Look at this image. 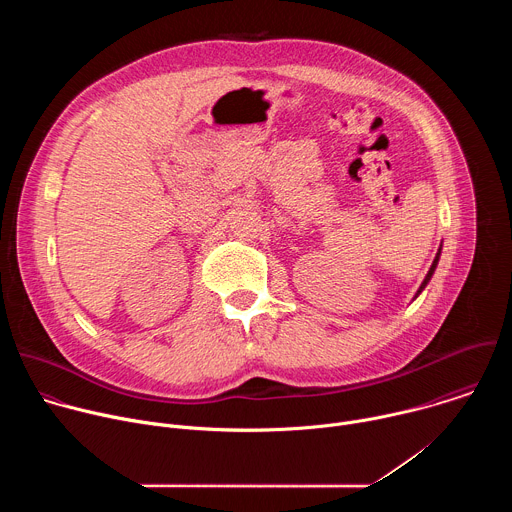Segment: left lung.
Masks as SVG:
<instances>
[{
	"label": "left lung",
	"instance_id": "1",
	"mask_svg": "<svg viewBox=\"0 0 512 512\" xmlns=\"http://www.w3.org/2000/svg\"><path fill=\"white\" fill-rule=\"evenodd\" d=\"M440 253H442V247H440V251H437V255H435V259H433V263H431V267H429V271H427V275H425V279H423V283H421V287H419V291H417V296L421 294V289L427 285V281L431 279V275H433V271H435V267H437V261H440ZM415 296V298H417Z\"/></svg>",
	"mask_w": 512,
	"mask_h": 512
}]
</instances>
